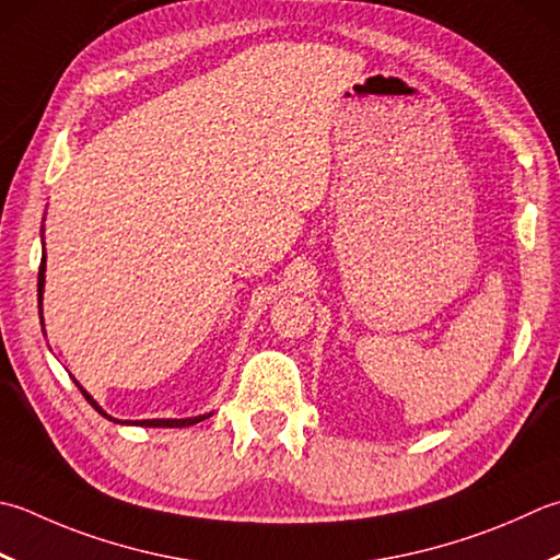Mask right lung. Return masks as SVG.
I'll return each mask as SVG.
<instances>
[{"mask_svg": "<svg viewBox=\"0 0 560 560\" xmlns=\"http://www.w3.org/2000/svg\"><path fill=\"white\" fill-rule=\"evenodd\" d=\"M43 255H46V252H43ZM43 283H46V257H43L40 271H38V301H40V295H43ZM38 308H40V303H38ZM80 390H82V396H84L86 400H90V405H92V408H94L98 415H104V418H108V415L92 400L90 393H86L84 388H80ZM206 418H208V415H201V418H186V420H138V422H133V424H140V427H191V424L201 422V420H206ZM108 420H112V418H108ZM114 422H118V420H114Z\"/></svg>", "mask_w": 560, "mask_h": 560, "instance_id": "right-lung-1", "label": "right lung"}]
</instances>
